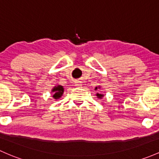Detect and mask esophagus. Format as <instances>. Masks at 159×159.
Here are the masks:
<instances>
[{
  "mask_svg": "<svg viewBox=\"0 0 159 159\" xmlns=\"http://www.w3.org/2000/svg\"><path fill=\"white\" fill-rule=\"evenodd\" d=\"M75 84H76L77 87H81V84H80V83H76Z\"/></svg>",
  "mask_w": 159,
  "mask_h": 159,
  "instance_id": "34e87169",
  "label": "esophagus"
}]
</instances>
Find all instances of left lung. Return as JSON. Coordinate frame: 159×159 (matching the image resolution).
Listing matches in <instances>:
<instances>
[{
    "instance_id": "obj_1",
    "label": "left lung",
    "mask_w": 159,
    "mask_h": 159,
    "mask_svg": "<svg viewBox=\"0 0 159 159\" xmlns=\"http://www.w3.org/2000/svg\"><path fill=\"white\" fill-rule=\"evenodd\" d=\"M101 88V87L100 86H98V87H96L95 88V90H97V89H100ZM96 96H97V98H99V99H102V97H104V94H101V93H96Z\"/></svg>"
}]
</instances>
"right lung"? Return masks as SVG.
Returning <instances> with one entry per match:
<instances>
[{
	"instance_id": "1",
	"label": "right lung",
	"mask_w": 159,
	"mask_h": 159,
	"mask_svg": "<svg viewBox=\"0 0 159 159\" xmlns=\"http://www.w3.org/2000/svg\"><path fill=\"white\" fill-rule=\"evenodd\" d=\"M64 93V88L63 86L60 84H57L56 86L53 87V88L52 89L51 93H53V98L56 100L59 99L62 96V94Z\"/></svg>"
}]
</instances>
